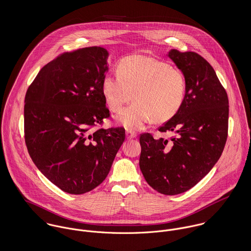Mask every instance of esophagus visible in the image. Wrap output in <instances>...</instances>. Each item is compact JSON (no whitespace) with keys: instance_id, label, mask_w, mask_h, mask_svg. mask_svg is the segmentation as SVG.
Masks as SVG:
<instances>
[{"instance_id":"esophagus-1","label":"esophagus","mask_w":251,"mask_h":251,"mask_svg":"<svg viewBox=\"0 0 251 251\" xmlns=\"http://www.w3.org/2000/svg\"><path fill=\"white\" fill-rule=\"evenodd\" d=\"M126 136L127 139H132V138H135L137 136V134L135 133V131H133L131 129H126Z\"/></svg>"}]
</instances>
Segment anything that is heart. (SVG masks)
<instances>
[{
    "label": "heart",
    "mask_w": 251,
    "mask_h": 251,
    "mask_svg": "<svg viewBox=\"0 0 251 251\" xmlns=\"http://www.w3.org/2000/svg\"><path fill=\"white\" fill-rule=\"evenodd\" d=\"M101 91L113 112H120L133 94L136 101L118 119L126 128L137 129L152 119L163 123L178 113L184 100L185 81L178 69L165 62L132 55L120 61L117 74L103 78Z\"/></svg>",
    "instance_id": "b5f03b06"
}]
</instances>
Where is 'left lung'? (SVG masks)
<instances>
[{"mask_svg": "<svg viewBox=\"0 0 251 251\" xmlns=\"http://www.w3.org/2000/svg\"><path fill=\"white\" fill-rule=\"evenodd\" d=\"M168 57L184 76L185 95L178 113L158 130L178 135L169 145L142 133L139 166L154 190L176 195L193 187L219 159L227 140L229 102L215 70L203 57L176 49Z\"/></svg>", "mask_w": 251, "mask_h": 251, "instance_id": "left-lung-1", "label": "left lung"}]
</instances>
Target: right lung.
Listing matches in <instances>:
<instances>
[{"label":"right lung","mask_w":251,"mask_h":251,"mask_svg":"<svg viewBox=\"0 0 251 251\" xmlns=\"http://www.w3.org/2000/svg\"><path fill=\"white\" fill-rule=\"evenodd\" d=\"M108 55L98 46L66 52L40 70L26 93L29 154L47 179L70 194L100 185L126 138L123 127L92 131L110 117L101 91Z\"/></svg>","instance_id":"1"}]
</instances>
